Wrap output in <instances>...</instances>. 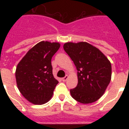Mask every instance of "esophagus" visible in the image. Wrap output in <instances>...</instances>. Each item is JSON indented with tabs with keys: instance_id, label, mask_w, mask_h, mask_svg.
I'll use <instances>...</instances> for the list:
<instances>
[{
	"instance_id": "1",
	"label": "esophagus",
	"mask_w": 129,
	"mask_h": 129,
	"mask_svg": "<svg viewBox=\"0 0 129 129\" xmlns=\"http://www.w3.org/2000/svg\"><path fill=\"white\" fill-rule=\"evenodd\" d=\"M68 75H66V76L64 77H62V81H66L67 80V79H68Z\"/></svg>"
}]
</instances>
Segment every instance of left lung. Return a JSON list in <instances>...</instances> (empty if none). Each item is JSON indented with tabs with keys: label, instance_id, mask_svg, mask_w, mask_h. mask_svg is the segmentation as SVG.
I'll use <instances>...</instances> for the list:
<instances>
[{
	"label": "left lung",
	"instance_id": "left-lung-1",
	"mask_svg": "<svg viewBox=\"0 0 129 129\" xmlns=\"http://www.w3.org/2000/svg\"><path fill=\"white\" fill-rule=\"evenodd\" d=\"M63 48L74 61L78 83L70 90L73 98L79 103H94L105 92L111 80V63L98 48L86 42L66 43Z\"/></svg>",
	"mask_w": 129,
	"mask_h": 129
}]
</instances>
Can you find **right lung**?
I'll return each instance as SVG.
<instances>
[{
    "label": "right lung",
    "instance_id": "obj_1",
    "mask_svg": "<svg viewBox=\"0 0 129 129\" xmlns=\"http://www.w3.org/2000/svg\"><path fill=\"white\" fill-rule=\"evenodd\" d=\"M59 43L41 41L28 51L17 64V85L29 102L43 105L52 98L59 83L52 74L51 61L60 48Z\"/></svg>",
    "mask_w": 129,
    "mask_h": 129
}]
</instances>
